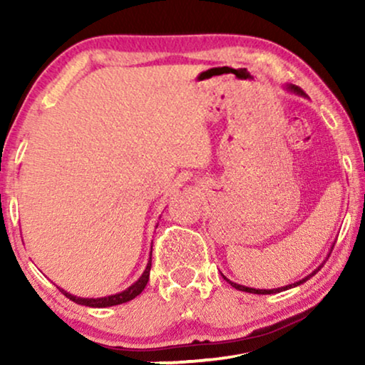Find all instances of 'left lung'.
<instances>
[{
    "mask_svg": "<svg viewBox=\"0 0 365 365\" xmlns=\"http://www.w3.org/2000/svg\"><path fill=\"white\" fill-rule=\"evenodd\" d=\"M286 89H289V91H292V93H296V94H301V96H306V93L302 91L301 88L299 86H294V84H287V88ZM322 266H324V262H322ZM322 266H319L316 271H314L312 274H309L307 277H304V279H301V281H297V282H294V284H289V286H284V287H277V289H254V287H246V286H241V284H236V282H232V281H229L227 277H224L226 279V281L231 284L232 287H236L237 291H244V292H252V294H277V292H282V291H287V289H291V287H296V286H301V284H304L307 281V279H311L314 274H317L319 271H321V267Z\"/></svg>",
    "mask_w": 365,
    "mask_h": 365,
    "instance_id": "left-lung-1",
    "label": "left lung"
}]
</instances>
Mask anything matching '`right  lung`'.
<instances>
[{
  "mask_svg": "<svg viewBox=\"0 0 365 365\" xmlns=\"http://www.w3.org/2000/svg\"><path fill=\"white\" fill-rule=\"evenodd\" d=\"M149 271H151V257H149L148 261V266L144 269L143 276L138 279L136 282L133 284V286H129L126 291L119 292V294H114V296H108V297H98V299H86V297H76L73 296V294H69L66 291H63V289H59L64 296H66L69 301L76 302V304H81V306H88V307H111V306H118V304H124L128 301H131L136 296H139L144 291V287H146V284L149 281Z\"/></svg>",
  "mask_w": 365,
  "mask_h": 365,
  "instance_id": "right-lung-1",
  "label": "right lung"
}]
</instances>
